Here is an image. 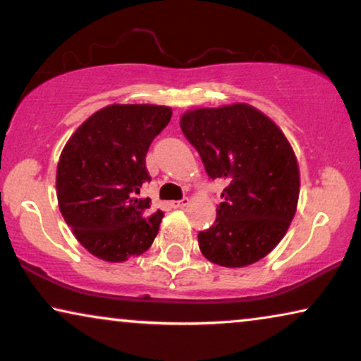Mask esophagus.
Returning <instances> with one entry per match:
<instances>
[{
	"label": "esophagus",
	"mask_w": 361,
	"mask_h": 361,
	"mask_svg": "<svg viewBox=\"0 0 361 361\" xmlns=\"http://www.w3.org/2000/svg\"><path fill=\"white\" fill-rule=\"evenodd\" d=\"M187 204H189V199H180V200L171 202V207L172 209H182V207H185Z\"/></svg>",
	"instance_id": "1"
}]
</instances>
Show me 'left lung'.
Here are the masks:
<instances>
[{
    "instance_id": "left-lung-1",
    "label": "left lung",
    "mask_w": 361,
    "mask_h": 361,
    "mask_svg": "<svg viewBox=\"0 0 361 361\" xmlns=\"http://www.w3.org/2000/svg\"><path fill=\"white\" fill-rule=\"evenodd\" d=\"M180 128L210 179L226 182L214 225L199 233L202 255L225 268L264 258L299 199L298 161L283 131L246 103L187 111Z\"/></svg>"
}]
</instances>
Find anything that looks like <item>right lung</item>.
Wrapping results in <instances>:
<instances>
[{"mask_svg":"<svg viewBox=\"0 0 361 361\" xmlns=\"http://www.w3.org/2000/svg\"><path fill=\"white\" fill-rule=\"evenodd\" d=\"M157 105H110L73 133L57 164V200L63 220L93 256L121 263L154 241L162 212L140 199L151 180L146 154L171 121Z\"/></svg>","mask_w":361,"mask_h":361,"instance_id":"add662e5","label":"right lung"}]
</instances>
